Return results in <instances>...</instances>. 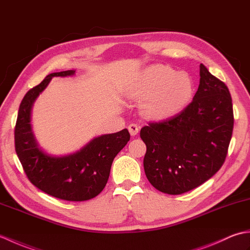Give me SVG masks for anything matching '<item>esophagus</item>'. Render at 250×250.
I'll use <instances>...</instances> for the list:
<instances>
[{"label":"esophagus","instance_id":"obj_1","mask_svg":"<svg viewBox=\"0 0 250 250\" xmlns=\"http://www.w3.org/2000/svg\"><path fill=\"white\" fill-rule=\"evenodd\" d=\"M128 129H129L130 134H131L132 136H135L137 133H139V131H140V126L137 125L136 124H131V125H129Z\"/></svg>","mask_w":250,"mask_h":250}]
</instances>
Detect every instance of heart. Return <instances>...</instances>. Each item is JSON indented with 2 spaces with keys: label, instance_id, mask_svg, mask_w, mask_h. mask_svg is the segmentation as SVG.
Returning <instances> with one entry per match:
<instances>
[{
  "label": "heart",
  "instance_id": "1",
  "mask_svg": "<svg viewBox=\"0 0 250 250\" xmlns=\"http://www.w3.org/2000/svg\"><path fill=\"white\" fill-rule=\"evenodd\" d=\"M192 92V81L187 73H175L167 65L155 64L141 74L129 95L137 102L146 101L143 111L148 118L162 120L182 110Z\"/></svg>",
  "mask_w": 250,
  "mask_h": 250
}]
</instances>
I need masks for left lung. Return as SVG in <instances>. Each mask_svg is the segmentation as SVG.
Returning <instances> with one entry per match:
<instances>
[{"label": "left lung", "instance_id": "left-lung-1", "mask_svg": "<svg viewBox=\"0 0 250 250\" xmlns=\"http://www.w3.org/2000/svg\"><path fill=\"white\" fill-rule=\"evenodd\" d=\"M233 106L225 83L200 65L192 102L179 114L141 130L144 169L163 193L182 194L205 183L224 164L232 137Z\"/></svg>", "mask_w": 250, "mask_h": 250}]
</instances>
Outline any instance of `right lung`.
Masks as SVG:
<instances>
[{
  "label": "right lung",
  "mask_w": 250,
  "mask_h": 250,
  "mask_svg": "<svg viewBox=\"0 0 250 250\" xmlns=\"http://www.w3.org/2000/svg\"><path fill=\"white\" fill-rule=\"evenodd\" d=\"M74 74V70L51 73L26 92L15 126V148L26 176L35 187L61 200L87 201L104 189L114 158L130 141V133L124 129L97 136L78 151L65 156H51L42 149L32 131V106L52 77Z\"/></svg>",
  "instance_id": "right-lung-1"
}]
</instances>
